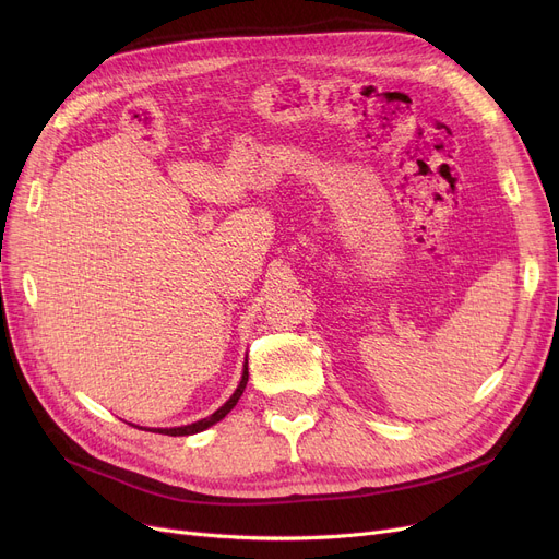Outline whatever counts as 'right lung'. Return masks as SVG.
Segmentation results:
<instances>
[{
	"label": "right lung",
	"mask_w": 559,
	"mask_h": 559,
	"mask_svg": "<svg viewBox=\"0 0 559 559\" xmlns=\"http://www.w3.org/2000/svg\"><path fill=\"white\" fill-rule=\"evenodd\" d=\"M249 362H245V371H242V380H240V385H238V390L233 392V396L219 407V409H215V413L211 415V417H205V419H201V421H194V424H188V426H179V428H154V432H160V435H171V437H183V435H194V432H201V430H205V428H211V426H215L217 421H222L230 409L235 407V403L240 401V396H242V392H245V388H247V380H249V367H247Z\"/></svg>",
	"instance_id": "add662e5"
}]
</instances>
